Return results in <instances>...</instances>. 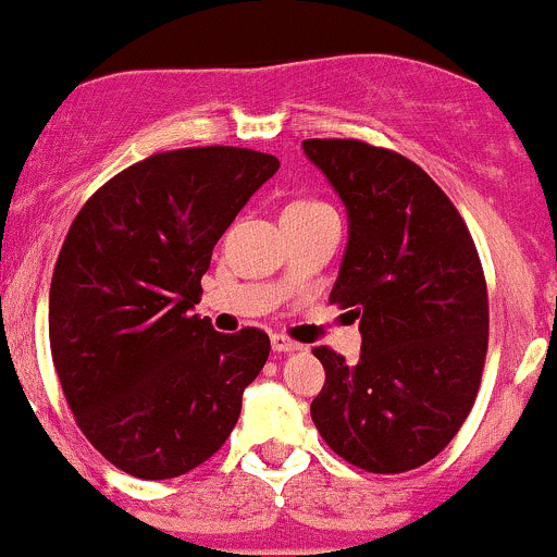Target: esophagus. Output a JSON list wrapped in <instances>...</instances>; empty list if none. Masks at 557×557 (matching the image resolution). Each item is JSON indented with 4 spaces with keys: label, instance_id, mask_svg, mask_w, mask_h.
<instances>
[{
    "label": "esophagus",
    "instance_id": "obj_1",
    "mask_svg": "<svg viewBox=\"0 0 557 557\" xmlns=\"http://www.w3.org/2000/svg\"><path fill=\"white\" fill-rule=\"evenodd\" d=\"M271 346H273V351H278V354L300 351V343L289 341V337H286V335H271Z\"/></svg>",
    "mask_w": 557,
    "mask_h": 557
}]
</instances>
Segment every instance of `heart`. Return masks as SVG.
<instances>
[{
    "mask_svg": "<svg viewBox=\"0 0 557 557\" xmlns=\"http://www.w3.org/2000/svg\"><path fill=\"white\" fill-rule=\"evenodd\" d=\"M292 206H317V203H311V200H297V203H292ZM286 209H289V206H286Z\"/></svg>",
    "mask_w": 557,
    "mask_h": 557,
    "instance_id": "b5f03b06",
    "label": "heart"
}]
</instances>
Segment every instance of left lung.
<instances>
[{
	"instance_id": "obj_1",
	"label": "left lung",
	"mask_w": 557,
	"mask_h": 557,
	"mask_svg": "<svg viewBox=\"0 0 557 557\" xmlns=\"http://www.w3.org/2000/svg\"><path fill=\"white\" fill-rule=\"evenodd\" d=\"M341 195L348 244L332 302L351 308L362 354L319 346L311 403L324 443L354 467L397 474L432 461L472 410L488 351V289L450 198L412 160L357 139H306Z\"/></svg>"
}]
</instances>
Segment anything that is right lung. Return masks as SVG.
Segmentation results:
<instances>
[{"instance_id": "obj_1", "label": "right lung", "mask_w": 557, "mask_h": 557, "mask_svg": "<svg viewBox=\"0 0 557 557\" xmlns=\"http://www.w3.org/2000/svg\"><path fill=\"white\" fill-rule=\"evenodd\" d=\"M273 154H150L90 195L50 281V351L96 450L141 480L214 456L271 354L262 330L222 335L193 308L211 251L273 174Z\"/></svg>"}]
</instances>
